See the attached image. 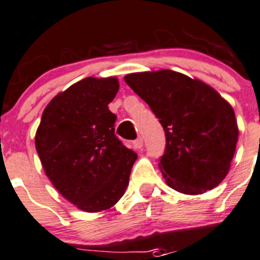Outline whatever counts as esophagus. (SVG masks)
<instances>
[{
  "mask_svg": "<svg viewBox=\"0 0 260 260\" xmlns=\"http://www.w3.org/2000/svg\"><path fill=\"white\" fill-rule=\"evenodd\" d=\"M133 146H135V149H142V147H144V140H142L141 137H138L137 140H135V141H133Z\"/></svg>",
  "mask_w": 260,
  "mask_h": 260,
  "instance_id": "34e87169",
  "label": "esophagus"
}]
</instances>
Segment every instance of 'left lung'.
Wrapping results in <instances>:
<instances>
[{
    "mask_svg": "<svg viewBox=\"0 0 260 260\" xmlns=\"http://www.w3.org/2000/svg\"><path fill=\"white\" fill-rule=\"evenodd\" d=\"M124 81L166 132L159 168L167 185L187 195L219 185L230 171L239 136L232 106L204 82L173 70L133 73Z\"/></svg>",
    "mask_w": 260,
    "mask_h": 260,
    "instance_id": "obj_1",
    "label": "left lung"
}]
</instances>
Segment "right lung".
Here are the masks:
<instances>
[{
	"label": "right lung",
	"mask_w": 260,
	"mask_h": 260,
	"mask_svg": "<svg viewBox=\"0 0 260 260\" xmlns=\"http://www.w3.org/2000/svg\"><path fill=\"white\" fill-rule=\"evenodd\" d=\"M115 77L84 78L46 106L36 149L46 176L67 200L89 213L109 209L124 195L137 154L115 136L108 105Z\"/></svg>",
	"instance_id": "right-lung-1"
}]
</instances>
